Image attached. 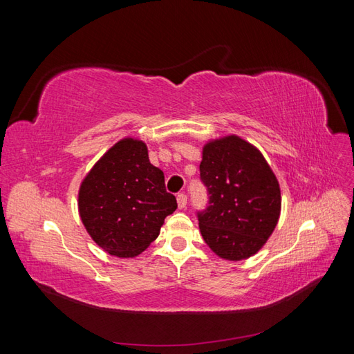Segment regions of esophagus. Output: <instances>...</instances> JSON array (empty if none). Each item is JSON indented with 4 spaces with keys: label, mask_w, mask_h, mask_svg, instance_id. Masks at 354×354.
<instances>
[{
    "label": "esophagus",
    "mask_w": 354,
    "mask_h": 354,
    "mask_svg": "<svg viewBox=\"0 0 354 354\" xmlns=\"http://www.w3.org/2000/svg\"><path fill=\"white\" fill-rule=\"evenodd\" d=\"M177 203L180 209H185L187 205V196L185 194H178L177 195Z\"/></svg>",
    "instance_id": "1"
}]
</instances>
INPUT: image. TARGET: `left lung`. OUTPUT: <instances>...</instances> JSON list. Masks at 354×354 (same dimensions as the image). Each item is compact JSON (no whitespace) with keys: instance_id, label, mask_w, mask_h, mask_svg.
I'll list each match as a JSON object with an SVG mask.
<instances>
[{"instance_id":"obj_1","label":"left lung","mask_w":354,"mask_h":354,"mask_svg":"<svg viewBox=\"0 0 354 354\" xmlns=\"http://www.w3.org/2000/svg\"><path fill=\"white\" fill-rule=\"evenodd\" d=\"M199 171L209 195L198 214L203 241L220 259H250L281 216V187L270 165L254 145L230 134L203 145Z\"/></svg>"}]
</instances>
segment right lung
<instances>
[{
  "label": "right lung",
  "instance_id": "1",
  "mask_svg": "<svg viewBox=\"0 0 354 354\" xmlns=\"http://www.w3.org/2000/svg\"><path fill=\"white\" fill-rule=\"evenodd\" d=\"M176 208V196L165 190L162 169L151 164L146 143L134 137L115 143L78 190L85 230L103 251L120 259L142 254Z\"/></svg>",
  "mask_w": 354,
  "mask_h": 354
}]
</instances>
